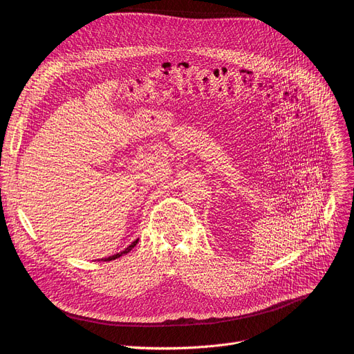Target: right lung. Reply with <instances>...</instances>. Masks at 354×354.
<instances>
[{"instance_id": "obj_1", "label": "right lung", "mask_w": 354, "mask_h": 354, "mask_svg": "<svg viewBox=\"0 0 354 354\" xmlns=\"http://www.w3.org/2000/svg\"><path fill=\"white\" fill-rule=\"evenodd\" d=\"M138 241H139V239H135V241L128 247V248H124L123 251H120V252H118V254H115V256H110V257H107V259H104V261H110V260H116V259H119V257H122L123 256V254H128L136 244H138Z\"/></svg>"}]
</instances>
